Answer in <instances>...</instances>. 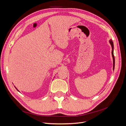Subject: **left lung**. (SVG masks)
Instances as JSON below:
<instances>
[{"mask_svg": "<svg viewBox=\"0 0 126 126\" xmlns=\"http://www.w3.org/2000/svg\"><path fill=\"white\" fill-rule=\"evenodd\" d=\"M109 43L111 46L112 47V51H111V54H112V58H113V69L114 70V68H115V57H114L113 55V43L112 42V40L111 39L109 40Z\"/></svg>", "mask_w": 126, "mask_h": 126, "instance_id": "obj_1", "label": "left lung"}]
</instances>
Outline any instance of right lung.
Masks as SVG:
<instances>
[{"instance_id": "right-lung-1", "label": "right lung", "mask_w": 126, "mask_h": 126, "mask_svg": "<svg viewBox=\"0 0 126 126\" xmlns=\"http://www.w3.org/2000/svg\"><path fill=\"white\" fill-rule=\"evenodd\" d=\"M15 88H16V89H17V90H18V91H19V90H18V89H17V88H16V87H15Z\"/></svg>"}]
</instances>
